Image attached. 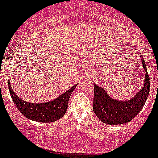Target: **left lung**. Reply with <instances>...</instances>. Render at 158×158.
Returning a JSON list of instances; mask_svg holds the SVG:
<instances>
[{
	"mask_svg": "<svg viewBox=\"0 0 158 158\" xmlns=\"http://www.w3.org/2000/svg\"><path fill=\"white\" fill-rule=\"evenodd\" d=\"M145 70L143 87L130 99L120 101L110 97L103 87L94 84V112L100 121L107 124L118 125L130 122L140 113L149 96L150 81L145 60L140 56Z\"/></svg>",
	"mask_w": 158,
	"mask_h": 158,
	"instance_id": "obj_1",
	"label": "left lung"
}]
</instances>
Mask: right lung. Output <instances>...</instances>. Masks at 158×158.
Here are the masks:
<instances>
[{
    "label": "right lung",
    "mask_w": 158,
    "mask_h": 158,
    "mask_svg": "<svg viewBox=\"0 0 158 158\" xmlns=\"http://www.w3.org/2000/svg\"><path fill=\"white\" fill-rule=\"evenodd\" d=\"M77 85H73L55 99L44 103H31L23 100L15 93L9 81V89L13 102L25 117L37 122L50 123L63 117L68 110L70 96Z\"/></svg>",
    "instance_id": "right-lung-1"
}]
</instances>
